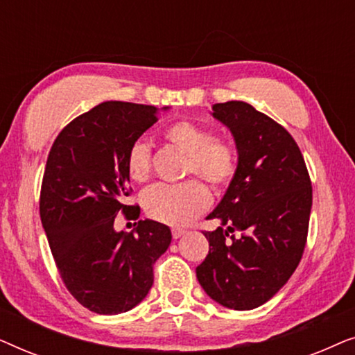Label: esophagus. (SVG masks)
Instances as JSON below:
<instances>
[{
  "instance_id": "34e87169",
  "label": "esophagus",
  "mask_w": 355,
  "mask_h": 355,
  "mask_svg": "<svg viewBox=\"0 0 355 355\" xmlns=\"http://www.w3.org/2000/svg\"><path fill=\"white\" fill-rule=\"evenodd\" d=\"M184 234H186V231H184V230H179V227H176V230H173V237H174V239H179V237L184 236Z\"/></svg>"
}]
</instances>
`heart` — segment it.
I'll use <instances>...</instances> for the list:
<instances>
[{
  "instance_id": "obj_1",
  "label": "heart",
  "mask_w": 355,
  "mask_h": 355,
  "mask_svg": "<svg viewBox=\"0 0 355 355\" xmlns=\"http://www.w3.org/2000/svg\"><path fill=\"white\" fill-rule=\"evenodd\" d=\"M166 142L186 155L182 176H198L216 191H225L234 181L239 159L230 140L213 137L203 125L178 121L164 129ZM125 169L135 182H145L152 174V148L137 140L125 157ZM211 197L205 184L189 179L181 184H157L144 193L145 213L155 221L184 226L210 207Z\"/></svg>"
}]
</instances>
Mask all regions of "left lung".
Masks as SVG:
<instances>
[{
    "label": "left lung",
    "instance_id": "left-lung-1",
    "mask_svg": "<svg viewBox=\"0 0 355 355\" xmlns=\"http://www.w3.org/2000/svg\"><path fill=\"white\" fill-rule=\"evenodd\" d=\"M213 118L234 135L239 166L207 218L228 230L203 232L210 250L196 273L218 304L252 310L288 283L302 259L312 182L299 145L270 116L244 101H226L213 105Z\"/></svg>",
    "mask_w": 355,
    "mask_h": 355
}]
</instances>
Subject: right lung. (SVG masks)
I'll list each match as a JSON object with an SVG mask.
<instances>
[{
    "instance_id": "1",
    "label": "right lung",
    "mask_w": 355,
    "mask_h": 355,
    "mask_svg": "<svg viewBox=\"0 0 355 355\" xmlns=\"http://www.w3.org/2000/svg\"><path fill=\"white\" fill-rule=\"evenodd\" d=\"M166 110V108H164ZM157 108L105 101L72 119L48 153L40 218L62 283L77 302L100 315L128 312L153 284V265L171 244L162 223L139 221L116 232L119 213L137 220L125 157L157 123Z\"/></svg>"
}]
</instances>
